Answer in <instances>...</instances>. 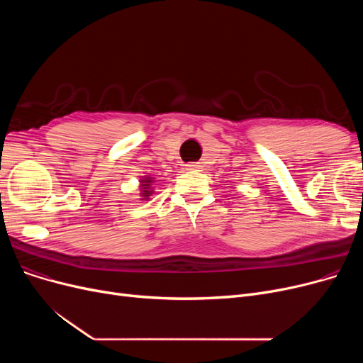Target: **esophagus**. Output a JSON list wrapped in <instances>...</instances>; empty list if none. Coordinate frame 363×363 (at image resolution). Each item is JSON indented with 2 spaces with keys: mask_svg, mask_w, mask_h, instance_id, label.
<instances>
[{
  "mask_svg": "<svg viewBox=\"0 0 363 363\" xmlns=\"http://www.w3.org/2000/svg\"><path fill=\"white\" fill-rule=\"evenodd\" d=\"M186 170H200L201 169V164L200 163H188L185 164Z\"/></svg>",
  "mask_w": 363,
  "mask_h": 363,
  "instance_id": "34e87169",
  "label": "esophagus"
}]
</instances>
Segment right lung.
Returning <instances> with one entry per match:
<instances>
[{
    "label": "right lung",
    "mask_w": 363,
    "mask_h": 363,
    "mask_svg": "<svg viewBox=\"0 0 363 363\" xmlns=\"http://www.w3.org/2000/svg\"><path fill=\"white\" fill-rule=\"evenodd\" d=\"M141 182H143V196H144V197H148V194L151 193L150 189H148V188H150V184H151V179L147 178V179L141 181Z\"/></svg>",
    "instance_id": "add662e5"
}]
</instances>
